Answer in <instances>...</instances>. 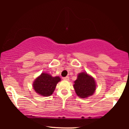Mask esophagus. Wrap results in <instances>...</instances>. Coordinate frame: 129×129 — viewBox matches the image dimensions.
Segmentation results:
<instances>
[{"instance_id":"34e87169","label":"esophagus","mask_w":129,"mask_h":129,"mask_svg":"<svg viewBox=\"0 0 129 129\" xmlns=\"http://www.w3.org/2000/svg\"><path fill=\"white\" fill-rule=\"evenodd\" d=\"M63 80H69V76H66V77H63Z\"/></svg>"}]
</instances>
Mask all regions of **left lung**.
<instances>
[{"instance_id":"8db88e82","label":"left lung","mask_w":129,"mask_h":129,"mask_svg":"<svg viewBox=\"0 0 129 129\" xmlns=\"http://www.w3.org/2000/svg\"><path fill=\"white\" fill-rule=\"evenodd\" d=\"M74 83L73 86L76 93L81 98H86L91 96L96 90L94 79L84 72L79 74L77 80Z\"/></svg>"}]
</instances>
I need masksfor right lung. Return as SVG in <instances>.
<instances>
[{
    "mask_svg": "<svg viewBox=\"0 0 129 129\" xmlns=\"http://www.w3.org/2000/svg\"><path fill=\"white\" fill-rule=\"evenodd\" d=\"M60 81L59 77H52L49 74L43 73L35 79L33 86L38 94L43 96H49L53 93L57 83Z\"/></svg>",
    "mask_w": 129,
    "mask_h": 129,
    "instance_id": "1",
    "label": "right lung"
}]
</instances>
